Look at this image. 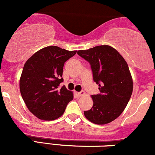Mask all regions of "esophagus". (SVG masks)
Wrapping results in <instances>:
<instances>
[{
	"mask_svg": "<svg viewBox=\"0 0 155 155\" xmlns=\"http://www.w3.org/2000/svg\"><path fill=\"white\" fill-rule=\"evenodd\" d=\"M75 94H76V95H77L78 96H81L84 95L85 93L83 92V91H82V92H75Z\"/></svg>",
	"mask_w": 155,
	"mask_h": 155,
	"instance_id": "34e87169",
	"label": "esophagus"
}]
</instances>
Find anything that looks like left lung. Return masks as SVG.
<instances>
[{"label":"left lung","instance_id":"8db88e82","mask_svg":"<svg viewBox=\"0 0 155 155\" xmlns=\"http://www.w3.org/2000/svg\"><path fill=\"white\" fill-rule=\"evenodd\" d=\"M78 54L90 64L93 80L99 87V94L91 96L92 108L84 112L85 117L98 125L113 121L125 110L133 92L128 64L117 50L107 45L78 51Z\"/></svg>","mask_w":155,"mask_h":155}]
</instances>
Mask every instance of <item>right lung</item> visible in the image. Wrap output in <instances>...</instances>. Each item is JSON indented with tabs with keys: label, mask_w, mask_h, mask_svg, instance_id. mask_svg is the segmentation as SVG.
<instances>
[{
	"label": "right lung",
	"mask_w": 155,
	"mask_h": 155,
	"mask_svg": "<svg viewBox=\"0 0 155 155\" xmlns=\"http://www.w3.org/2000/svg\"><path fill=\"white\" fill-rule=\"evenodd\" d=\"M76 53L51 45L38 51L25 64L20 92L28 110L39 119H57L73 99L72 93L60 83L64 62Z\"/></svg>",
	"instance_id": "add662e5"
}]
</instances>
